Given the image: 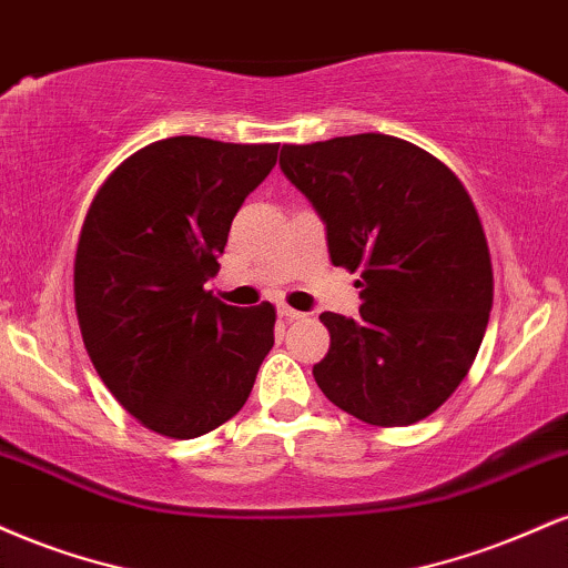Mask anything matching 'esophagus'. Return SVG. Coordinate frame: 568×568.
I'll return each instance as SVG.
<instances>
[{"instance_id":"1","label":"esophagus","mask_w":568,"mask_h":568,"mask_svg":"<svg viewBox=\"0 0 568 568\" xmlns=\"http://www.w3.org/2000/svg\"><path fill=\"white\" fill-rule=\"evenodd\" d=\"M303 316L305 313L290 308V305H278V318H284V322H300Z\"/></svg>"}]
</instances>
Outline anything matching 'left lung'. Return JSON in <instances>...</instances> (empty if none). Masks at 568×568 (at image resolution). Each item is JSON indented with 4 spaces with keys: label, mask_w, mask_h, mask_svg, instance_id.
<instances>
[{
    "label": "left lung",
    "mask_w": 568,
    "mask_h": 568,
    "mask_svg": "<svg viewBox=\"0 0 568 568\" xmlns=\"http://www.w3.org/2000/svg\"><path fill=\"white\" fill-rule=\"evenodd\" d=\"M284 175L326 223L332 263L358 273V318L322 313L329 351L313 377L379 428L430 417L470 372L495 276L463 180L409 140L364 132L282 145Z\"/></svg>",
    "instance_id": "obj_1"
}]
</instances>
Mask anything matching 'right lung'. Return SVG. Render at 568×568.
<instances>
[{"instance_id":"obj_1","label":"right lung","mask_w":568,"mask_h":568,"mask_svg":"<svg viewBox=\"0 0 568 568\" xmlns=\"http://www.w3.org/2000/svg\"><path fill=\"white\" fill-rule=\"evenodd\" d=\"M276 153L278 143L156 140L87 210L73 257L84 348L113 398L159 436L183 442L229 423L273 348L271 303L233 308L204 284Z\"/></svg>"}]
</instances>
